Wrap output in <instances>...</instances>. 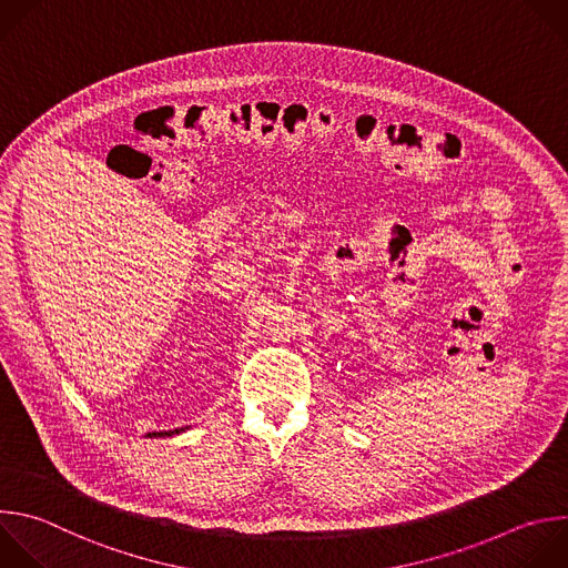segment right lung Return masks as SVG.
<instances>
[{"instance_id": "1", "label": "right lung", "mask_w": 568, "mask_h": 568, "mask_svg": "<svg viewBox=\"0 0 568 568\" xmlns=\"http://www.w3.org/2000/svg\"><path fill=\"white\" fill-rule=\"evenodd\" d=\"M182 433V428H175V430H162V433H149V437H171V435H178Z\"/></svg>"}]
</instances>
